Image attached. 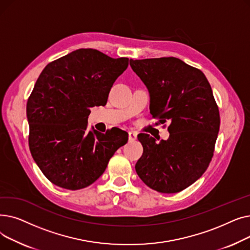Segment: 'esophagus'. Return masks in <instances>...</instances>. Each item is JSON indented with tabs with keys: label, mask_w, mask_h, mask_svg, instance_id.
Segmentation results:
<instances>
[{
	"label": "esophagus",
	"mask_w": 250,
	"mask_h": 250,
	"mask_svg": "<svg viewBox=\"0 0 250 250\" xmlns=\"http://www.w3.org/2000/svg\"><path fill=\"white\" fill-rule=\"evenodd\" d=\"M137 139V134L135 132H128V141L133 142Z\"/></svg>",
	"instance_id": "obj_1"
}]
</instances>
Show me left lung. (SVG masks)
Here are the masks:
<instances>
[{
    "instance_id": "8db88e82",
    "label": "left lung",
    "mask_w": 250,
    "mask_h": 250,
    "mask_svg": "<svg viewBox=\"0 0 250 250\" xmlns=\"http://www.w3.org/2000/svg\"><path fill=\"white\" fill-rule=\"evenodd\" d=\"M129 64L150 92L152 116L167 122L170 134L159 143L148 134L138 136L143 155L136 171L156 191L179 192L204 174L214 156L220 113L211 85L201 70L173 57Z\"/></svg>"
}]
</instances>
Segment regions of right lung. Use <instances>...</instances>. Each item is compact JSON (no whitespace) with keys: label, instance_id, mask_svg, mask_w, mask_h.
I'll use <instances>...</instances> for the list:
<instances>
[{"label":"right lung","instance_id":"1","mask_svg":"<svg viewBox=\"0 0 250 250\" xmlns=\"http://www.w3.org/2000/svg\"><path fill=\"white\" fill-rule=\"evenodd\" d=\"M128 59H112L80 48L46 64L27 101L28 144L33 159L54 185L82 189L105 171L115 151L127 142L120 128L88 132L90 108L107 102Z\"/></svg>","mask_w":250,"mask_h":250}]
</instances>
